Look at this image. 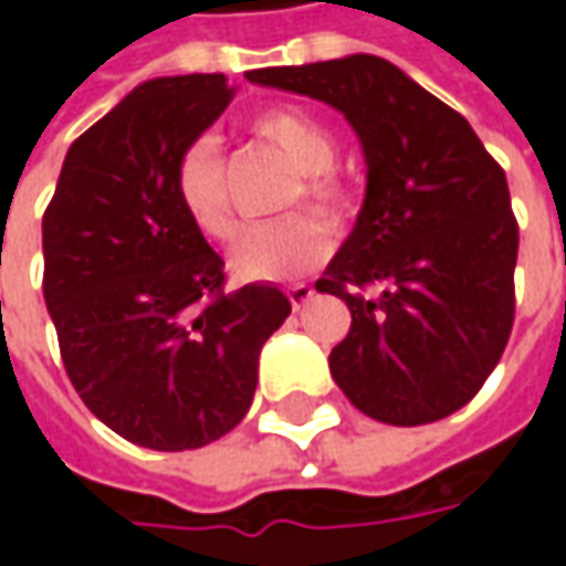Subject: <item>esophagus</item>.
<instances>
[{
	"mask_svg": "<svg viewBox=\"0 0 566 566\" xmlns=\"http://www.w3.org/2000/svg\"><path fill=\"white\" fill-rule=\"evenodd\" d=\"M286 295H290V302H293V308L298 312V308H305L312 298H315V290L308 286V283H295V286H290L286 290Z\"/></svg>",
	"mask_w": 566,
	"mask_h": 566,
	"instance_id": "1",
	"label": "esophagus"
}]
</instances>
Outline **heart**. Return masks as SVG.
Segmentation results:
<instances>
[{"instance_id":"obj_1","label":"heart","mask_w":566,"mask_h":566,"mask_svg":"<svg viewBox=\"0 0 566 566\" xmlns=\"http://www.w3.org/2000/svg\"><path fill=\"white\" fill-rule=\"evenodd\" d=\"M251 132L280 147L302 172L293 205L302 198L328 227H343L349 220L353 191L331 169L337 160V138L327 125L298 109H268L251 122ZM172 186L191 227L207 239H227L232 232L227 160L213 135L195 138L179 154ZM323 224L308 213H290L271 223L245 227L229 249V271L239 280H295L315 271L334 249V235Z\"/></svg>"}]
</instances>
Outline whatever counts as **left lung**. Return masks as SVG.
<instances>
[{
    "instance_id": "obj_1",
    "label": "left lung",
    "mask_w": 566,
    "mask_h": 566,
    "mask_svg": "<svg viewBox=\"0 0 566 566\" xmlns=\"http://www.w3.org/2000/svg\"><path fill=\"white\" fill-rule=\"evenodd\" d=\"M249 81L334 106L361 142L365 201L315 283L353 315L331 349L339 390L387 424L457 412L513 327L520 229L504 169L457 109L380 55L258 69Z\"/></svg>"
}]
</instances>
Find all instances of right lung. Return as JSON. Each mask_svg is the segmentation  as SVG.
Wrapping results in <instances>:
<instances>
[{
    "mask_svg": "<svg viewBox=\"0 0 566 566\" xmlns=\"http://www.w3.org/2000/svg\"><path fill=\"white\" fill-rule=\"evenodd\" d=\"M232 99L223 75L154 77L77 138L43 213V298L77 397L150 450H195L249 412L258 356L293 305L227 293L176 198V164Z\"/></svg>",
    "mask_w": 566,
    "mask_h": 566,
    "instance_id": "add662e5",
    "label": "right lung"
}]
</instances>
